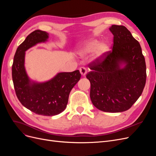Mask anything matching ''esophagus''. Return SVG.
Masks as SVG:
<instances>
[{
  "label": "esophagus",
  "mask_w": 156,
  "mask_h": 156,
  "mask_svg": "<svg viewBox=\"0 0 156 156\" xmlns=\"http://www.w3.org/2000/svg\"><path fill=\"white\" fill-rule=\"evenodd\" d=\"M79 71H80V73H81V74L82 75V76H83V77L85 76L87 74V69L85 68L84 67L80 68Z\"/></svg>",
  "instance_id": "34e87169"
}]
</instances>
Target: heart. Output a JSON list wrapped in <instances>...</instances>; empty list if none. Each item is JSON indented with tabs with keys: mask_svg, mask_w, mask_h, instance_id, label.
Returning a JSON list of instances; mask_svg holds the SVG:
<instances>
[{
	"mask_svg": "<svg viewBox=\"0 0 156 156\" xmlns=\"http://www.w3.org/2000/svg\"><path fill=\"white\" fill-rule=\"evenodd\" d=\"M107 51V46L101 44L100 41L95 39H90L84 41L83 47L81 49L83 54L94 53V60H101Z\"/></svg>",
	"mask_w": 156,
	"mask_h": 156,
	"instance_id": "b5f03b06",
	"label": "heart"
}]
</instances>
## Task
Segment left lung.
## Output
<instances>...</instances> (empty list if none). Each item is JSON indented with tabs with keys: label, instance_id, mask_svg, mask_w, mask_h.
<instances>
[{
	"label": "left lung",
	"instance_id": "obj_1",
	"mask_svg": "<svg viewBox=\"0 0 156 156\" xmlns=\"http://www.w3.org/2000/svg\"><path fill=\"white\" fill-rule=\"evenodd\" d=\"M114 36L112 51L89 64L93 105L99 110L120 112L128 110L142 94L146 79L145 59L140 44L122 25L109 28Z\"/></svg>",
	"mask_w": 156,
	"mask_h": 156
}]
</instances>
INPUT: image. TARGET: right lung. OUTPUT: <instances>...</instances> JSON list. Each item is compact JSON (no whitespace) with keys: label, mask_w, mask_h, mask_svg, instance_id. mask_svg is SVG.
<instances>
[{"label":"right lung","mask_w":156,"mask_h":156,"mask_svg":"<svg viewBox=\"0 0 156 156\" xmlns=\"http://www.w3.org/2000/svg\"><path fill=\"white\" fill-rule=\"evenodd\" d=\"M49 34L36 30L19 45L14 55L12 79L18 100L37 115L55 116L65 110L69 94L81 78L79 70L60 72L48 81L36 82L28 76L25 68V51L40 43L48 41Z\"/></svg>","instance_id":"obj_1"}]
</instances>
